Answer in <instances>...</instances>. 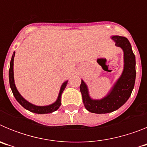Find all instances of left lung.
<instances>
[{
  "mask_svg": "<svg viewBox=\"0 0 147 147\" xmlns=\"http://www.w3.org/2000/svg\"><path fill=\"white\" fill-rule=\"evenodd\" d=\"M111 39L116 46L124 52V69L120 77L114 83L112 88L101 99H93L89 94L88 85L82 80L80 91L85 108L90 113L105 114L118 110L126 103L134 88L136 81V57L132 50L130 42L122 36L113 35Z\"/></svg>",
  "mask_w": 147,
  "mask_h": 147,
  "instance_id": "1",
  "label": "left lung"
}]
</instances>
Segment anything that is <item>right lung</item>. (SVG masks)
Here are the masks:
<instances>
[{
  "instance_id": "right-lung-1",
  "label": "right lung",
  "mask_w": 147,
  "mask_h": 147,
  "mask_svg": "<svg viewBox=\"0 0 147 147\" xmlns=\"http://www.w3.org/2000/svg\"><path fill=\"white\" fill-rule=\"evenodd\" d=\"M15 52L13 53V55L11 57V62H10V67L9 71V85L10 88L11 89L13 95L16 100L18 101L21 106H23L26 110H29L30 112L34 113L37 114H47L51 113L54 112L57 110L59 109L61 105V96L62 94V92L65 90V87L67 85V80L64 82L61 85L59 93L58 95V97L54 103L51 104L49 105H45V106H37L34 104H32L31 102H28L26 99L23 98L21 96L19 91L16 88V85L15 84V79H14V57H15Z\"/></svg>"
}]
</instances>
